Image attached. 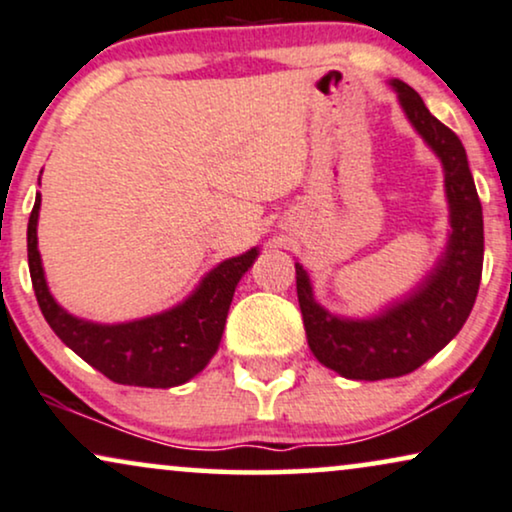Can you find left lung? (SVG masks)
I'll return each instance as SVG.
<instances>
[{"instance_id":"1","label":"left lung","mask_w":512,"mask_h":512,"mask_svg":"<svg viewBox=\"0 0 512 512\" xmlns=\"http://www.w3.org/2000/svg\"><path fill=\"white\" fill-rule=\"evenodd\" d=\"M406 118L444 167L451 234L437 267L409 297L373 319H340L314 300L302 264H295L309 349L323 366L352 380H385L416 371L449 345L468 321L482 278L484 222L461 139L442 125L401 80L390 82Z\"/></svg>"}]
</instances>
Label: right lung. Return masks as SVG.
Listing matches in <instances>:
<instances>
[{
	"mask_svg": "<svg viewBox=\"0 0 512 512\" xmlns=\"http://www.w3.org/2000/svg\"><path fill=\"white\" fill-rule=\"evenodd\" d=\"M40 203L42 198L37 196L28 222V264L37 304L51 331L77 357L118 385L174 387L184 385L203 371L222 340L238 281L252 267L260 250L252 248L217 264L193 290V295L163 314L103 326L68 314L49 293L37 250Z\"/></svg>",
	"mask_w": 512,
	"mask_h": 512,
	"instance_id": "right-lung-1",
	"label": "right lung"
}]
</instances>
